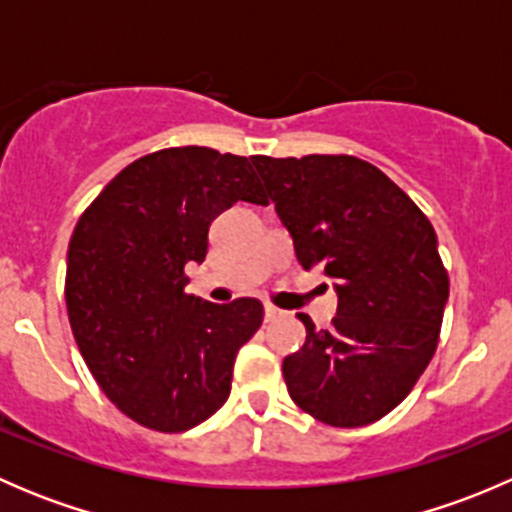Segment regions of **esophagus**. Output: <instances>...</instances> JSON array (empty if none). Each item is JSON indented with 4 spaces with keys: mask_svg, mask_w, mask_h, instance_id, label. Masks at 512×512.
Returning <instances> with one entry per match:
<instances>
[{
    "mask_svg": "<svg viewBox=\"0 0 512 512\" xmlns=\"http://www.w3.org/2000/svg\"><path fill=\"white\" fill-rule=\"evenodd\" d=\"M285 317V312H282V309H277V307H272V304H267L265 307V322H277V319H282Z\"/></svg>",
    "mask_w": 512,
    "mask_h": 512,
    "instance_id": "esophagus-1",
    "label": "esophagus"
}]
</instances>
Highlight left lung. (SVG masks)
Returning a JSON list of instances; mask_svg holds the SVG:
<instances>
[{"label": "left lung", "instance_id": "1", "mask_svg": "<svg viewBox=\"0 0 512 512\" xmlns=\"http://www.w3.org/2000/svg\"><path fill=\"white\" fill-rule=\"evenodd\" d=\"M304 270L332 277V329L307 314V342L282 364L294 404L337 428L394 411L441 337L448 272L433 225L376 165L356 156H252Z\"/></svg>", "mask_w": 512, "mask_h": 512}]
</instances>
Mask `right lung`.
I'll return each instance as SVG.
<instances>
[{
  "label": "right lung",
  "instance_id": "obj_1",
  "mask_svg": "<svg viewBox=\"0 0 512 512\" xmlns=\"http://www.w3.org/2000/svg\"><path fill=\"white\" fill-rule=\"evenodd\" d=\"M237 200L267 203L250 158L163 148L121 170L74 227L66 312L103 394L128 418L180 433L230 396L232 364L262 327L252 297L213 304L185 292L210 223Z\"/></svg>",
  "mask_w": 512,
  "mask_h": 512
}]
</instances>
